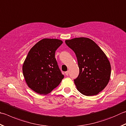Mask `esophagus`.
<instances>
[{"instance_id":"34e87169","label":"esophagus","mask_w":126,"mask_h":126,"mask_svg":"<svg viewBox=\"0 0 126 126\" xmlns=\"http://www.w3.org/2000/svg\"><path fill=\"white\" fill-rule=\"evenodd\" d=\"M69 70H68V71H67V72H65V74H66V75H68V74H69Z\"/></svg>"}]
</instances>
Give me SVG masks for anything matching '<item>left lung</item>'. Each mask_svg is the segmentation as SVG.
<instances>
[{"instance_id":"left-lung-1","label":"left lung","mask_w":126,"mask_h":126,"mask_svg":"<svg viewBox=\"0 0 126 126\" xmlns=\"http://www.w3.org/2000/svg\"><path fill=\"white\" fill-rule=\"evenodd\" d=\"M65 42L77 58L79 74L74 80L77 90L86 96L98 94L110 79L111 65L106 54L90 38H75Z\"/></svg>"}]
</instances>
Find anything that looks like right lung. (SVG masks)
Wrapping results in <instances>:
<instances>
[{
    "mask_svg": "<svg viewBox=\"0 0 126 126\" xmlns=\"http://www.w3.org/2000/svg\"><path fill=\"white\" fill-rule=\"evenodd\" d=\"M62 43L60 40L43 38L30 50L22 72L27 85L35 92L48 94L64 78L55 58L56 51Z\"/></svg>",
    "mask_w": 126,
    "mask_h": 126,
    "instance_id": "right-lung-1",
    "label": "right lung"
}]
</instances>
